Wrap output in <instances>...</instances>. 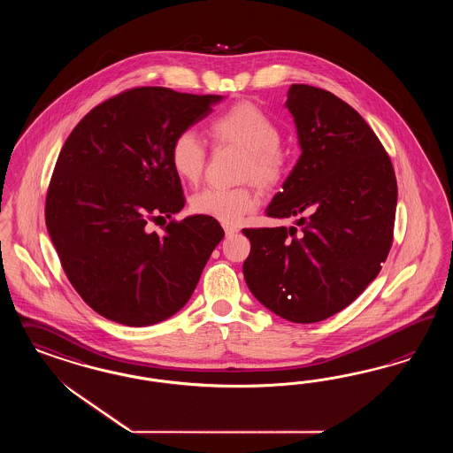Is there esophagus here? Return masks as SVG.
Instances as JSON below:
<instances>
[{"mask_svg":"<svg viewBox=\"0 0 453 453\" xmlns=\"http://www.w3.org/2000/svg\"><path fill=\"white\" fill-rule=\"evenodd\" d=\"M239 229L237 227H234V226H229V224H224V233L226 235H233V234L237 233Z\"/></svg>","mask_w":453,"mask_h":453,"instance_id":"1","label":"esophagus"}]
</instances>
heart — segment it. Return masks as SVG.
<instances>
[{
    "label": "heart",
    "instance_id": "heart-1",
    "mask_svg": "<svg viewBox=\"0 0 453 453\" xmlns=\"http://www.w3.org/2000/svg\"><path fill=\"white\" fill-rule=\"evenodd\" d=\"M207 134L218 148L233 146L244 151L239 171L241 180H252L264 191H273L288 176V156L280 148V129L257 106L250 103L234 104L209 123ZM169 159L179 178L196 184L206 169V146L192 131H182L171 144ZM257 204L259 199L250 186L206 188L191 199L196 214L224 224L239 222Z\"/></svg>",
    "mask_w": 453,
    "mask_h": 453
}]
</instances>
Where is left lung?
<instances>
[{
  "label": "left lung",
  "instance_id": "obj_1",
  "mask_svg": "<svg viewBox=\"0 0 453 453\" xmlns=\"http://www.w3.org/2000/svg\"><path fill=\"white\" fill-rule=\"evenodd\" d=\"M286 106L302 154L267 207L296 227L242 229L247 288L277 316L314 324L341 312L382 269L394 241L397 179L382 142L330 91L292 84Z\"/></svg>",
  "mask_w": 453,
  "mask_h": 453
}]
</instances>
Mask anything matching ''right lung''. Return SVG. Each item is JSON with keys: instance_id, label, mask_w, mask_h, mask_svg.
<instances>
[{"instance_id": "obj_1", "label": "right lung", "mask_w": 453, "mask_h": 453, "mask_svg": "<svg viewBox=\"0 0 453 453\" xmlns=\"http://www.w3.org/2000/svg\"><path fill=\"white\" fill-rule=\"evenodd\" d=\"M222 96L161 86L126 89L89 111L58 156L46 194V227L71 286L99 316L142 327L189 301L224 237L206 216L173 218L184 204L169 152Z\"/></svg>"}]
</instances>
